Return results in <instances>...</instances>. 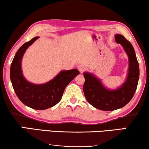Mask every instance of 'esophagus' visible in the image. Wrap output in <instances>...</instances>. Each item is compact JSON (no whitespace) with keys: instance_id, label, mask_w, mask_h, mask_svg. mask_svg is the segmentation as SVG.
Instances as JSON below:
<instances>
[{"instance_id":"1","label":"esophagus","mask_w":149,"mask_h":149,"mask_svg":"<svg viewBox=\"0 0 149 149\" xmlns=\"http://www.w3.org/2000/svg\"><path fill=\"white\" fill-rule=\"evenodd\" d=\"M77 68H78L79 72L81 73H83L84 71L86 70V68H85V66H83V65H79V66H77Z\"/></svg>"}]
</instances>
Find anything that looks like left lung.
Here are the masks:
<instances>
[{
	"label": "left lung",
	"mask_w": 149,
	"mask_h": 149,
	"mask_svg": "<svg viewBox=\"0 0 149 149\" xmlns=\"http://www.w3.org/2000/svg\"><path fill=\"white\" fill-rule=\"evenodd\" d=\"M115 40L123 47L129 58V72L123 85L116 90H109L93 74L85 72L83 75L85 98L91 106L101 111H115L127 104L136 92L139 79V64L131 42L121 34L115 35Z\"/></svg>",
	"instance_id": "8db88e82"
}]
</instances>
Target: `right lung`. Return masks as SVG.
<instances>
[{
  "label": "right lung",
  "mask_w": 149,
  "mask_h": 149,
  "mask_svg": "<svg viewBox=\"0 0 149 149\" xmlns=\"http://www.w3.org/2000/svg\"><path fill=\"white\" fill-rule=\"evenodd\" d=\"M38 38L36 36L26 42L16 52L10 68V78L16 95L24 104L33 109L45 110L61 100L66 87L79 74V71L77 69L62 70L54 79L42 85L28 82L22 75V58L28 47Z\"/></svg>",
  "instance_id": "obj_1"
}]
</instances>
